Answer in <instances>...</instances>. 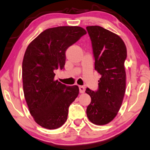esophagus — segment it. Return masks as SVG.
Returning <instances> with one entry per match:
<instances>
[{"instance_id":"1","label":"esophagus","mask_w":150,"mask_h":150,"mask_svg":"<svg viewBox=\"0 0 150 150\" xmlns=\"http://www.w3.org/2000/svg\"><path fill=\"white\" fill-rule=\"evenodd\" d=\"M79 92L81 94L84 93V92H85V90H86L85 88H84L83 86H79Z\"/></svg>"}]
</instances>
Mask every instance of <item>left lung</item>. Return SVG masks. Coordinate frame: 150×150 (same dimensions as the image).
<instances>
[{
	"mask_svg": "<svg viewBox=\"0 0 150 150\" xmlns=\"http://www.w3.org/2000/svg\"><path fill=\"white\" fill-rule=\"evenodd\" d=\"M92 41L95 70L101 75L98 88H86L91 103L86 109L88 119L96 125H105L116 116L126 91L124 62L126 47L116 34L98 26L86 27Z\"/></svg>",
	"mask_w": 150,
	"mask_h": 150,
	"instance_id": "1",
	"label": "left lung"
}]
</instances>
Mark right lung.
<instances>
[{
    "mask_svg": "<svg viewBox=\"0 0 150 150\" xmlns=\"http://www.w3.org/2000/svg\"><path fill=\"white\" fill-rule=\"evenodd\" d=\"M86 34L79 26L48 28L27 47L22 62L24 97L31 115L42 127L56 129L67 121L79 88L54 80V71L64 69L66 50Z\"/></svg>",
    "mask_w": 150,
    "mask_h": 150,
    "instance_id": "add662e5",
    "label": "right lung"
}]
</instances>
